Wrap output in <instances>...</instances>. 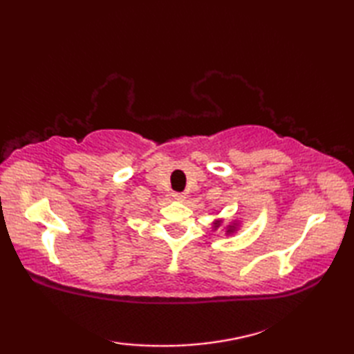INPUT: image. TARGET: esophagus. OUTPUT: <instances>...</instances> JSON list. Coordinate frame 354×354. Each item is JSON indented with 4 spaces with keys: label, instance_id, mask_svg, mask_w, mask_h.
Here are the masks:
<instances>
[{
    "label": "esophagus",
    "instance_id": "obj_1",
    "mask_svg": "<svg viewBox=\"0 0 354 354\" xmlns=\"http://www.w3.org/2000/svg\"><path fill=\"white\" fill-rule=\"evenodd\" d=\"M171 196H173V199L178 201V202H184L185 201V193H173Z\"/></svg>",
    "mask_w": 354,
    "mask_h": 354
}]
</instances>
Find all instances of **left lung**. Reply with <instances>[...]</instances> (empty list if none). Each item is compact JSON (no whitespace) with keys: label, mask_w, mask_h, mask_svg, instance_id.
Wrapping results in <instances>:
<instances>
[{"label":"left lung","mask_w":354,"mask_h":354,"mask_svg":"<svg viewBox=\"0 0 354 354\" xmlns=\"http://www.w3.org/2000/svg\"><path fill=\"white\" fill-rule=\"evenodd\" d=\"M212 225H213V231L225 230V234L232 236V234H236V232L240 230V227H242V222H240V221H232V222L225 225V221L221 219V217H217V219L213 221Z\"/></svg>","instance_id":"1"}]
</instances>
